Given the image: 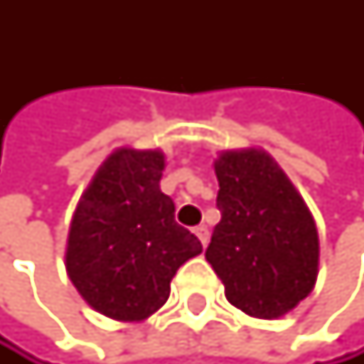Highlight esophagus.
<instances>
[{"label":"esophagus","instance_id":"esophagus-1","mask_svg":"<svg viewBox=\"0 0 364 364\" xmlns=\"http://www.w3.org/2000/svg\"><path fill=\"white\" fill-rule=\"evenodd\" d=\"M194 233L198 235L200 245H203V247H207V242H209V229H207L205 225H198V227L194 229Z\"/></svg>","mask_w":364,"mask_h":364}]
</instances>
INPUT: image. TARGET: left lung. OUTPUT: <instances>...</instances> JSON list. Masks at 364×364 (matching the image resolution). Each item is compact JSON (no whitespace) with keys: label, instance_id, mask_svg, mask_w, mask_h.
<instances>
[{"label":"left lung","instance_id":"8db88e82","mask_svg":"<svg viewBox=\"0 0 364 364\" xmlns=\"http://www.w3.org/2000/svg\"><path fill=\"white\" fill-rule=\"evenodd\" d=\"M220 223L205 257L229 304L257 318H277L310 295L318 273V233L304 198L264 150L223 152Z\"/></svg>","mask_w":364,"mask_h":364}]
</instances>
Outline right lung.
Returning a JSON list of instances; mask_svg holds the SVG:
<instances>
[{
    "label": "right lung",
    "instance_id": "obj_1",
    "mask_svg": "<svg viewBox=\"0 0 364 364\" xmlns=\"http://www.w3.org/2000/svg\"><path fill=\"white\" fill-rule=\"evenodd\" d=\"M164 166L159 150H115L69 227V279L91 308L117 321H141L161 308L178 267L203 251L174 220V203L159 188Z\"/></svg>",
    "mask_w": 364,
    "mask_h": 364
}]
</instances>
